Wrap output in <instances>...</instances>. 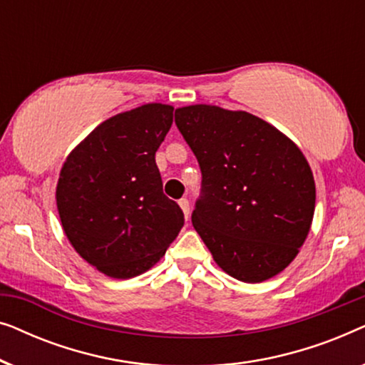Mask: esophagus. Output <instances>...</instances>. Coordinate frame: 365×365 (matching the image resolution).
Instances as JSON below:
<instances>
[{
    "label": "esophagus",
    "instance_id": "34e87169",
    "mask_svg": "<svg viewBox=\"0 0 365 365\" xmlns=\"http://www.w3.org/2000/svg\"><path fill=\"white\" fill-rule=\"evenodd\" d=\"M179 206H181L182 212H184V217H186V221H187V219H189V201L186 197L179 199Z\"/></svg>",
    "mask_w": 365,
    "mask_h": 365
}]
</instances>
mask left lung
<instances>
[{"label": "left lung", "mask_w": 365, "mask_h": 365, "mask_svg": "<svg viewBox=\"0 0 365 365\" xmlns=\"http://www.w3.org/2000/svg\"><path fill=\"white\" fill-rule=\"evenodd\" d=\"M176 126L201 166L191 219L214 261L242 282L277 276L311 231L316 182L306 156L246 111L192 104L176 109Z\"/></svg>", "instance_id": "1"}]
</instances>
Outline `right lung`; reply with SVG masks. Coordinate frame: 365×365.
I'll list each match as a JSON object with an SVG mask.
<instances>
[{"label":"right lung","instance_id":"obj_1","mask_svg":"<svg viewBox=\"0 0 365 365\" xmlns=\"http://www.w3.org/2000/svg\"><path fill=\"white\" fill-rule=\"evenodd\" d=\"M174 108L149 103L94 128L64 161L56 186L63 231L99 272L129 279L151 269L184 226L164 196L156 151Z\"/></svg>","mask_w":365,"mask_h":365}]
</instances>
